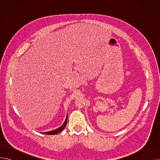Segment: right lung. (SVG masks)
<instances>
[{
	"label": "right lung",
	"mask_w": 160,
	"mask_h": 160,
	"mask_svg": "<svg viewBox=\"0 0 160 160\" xmlns=\"http://www.w3.org/2000/svg\"><path fill=\"white\" fill-rule=\"evenodd\" d=\"M67 121H68V114H67V116H66V120H65L64 123H63L60 127H59V128H58L57 129H55V130H52V131L43 132L42 133H43V134H47V135H55V134L59 133V132H61V131H62V130H63V129L65 128V127L66 126Z\"/></svg>",
	"instance_id": "add662e5"
}]
</instances>
